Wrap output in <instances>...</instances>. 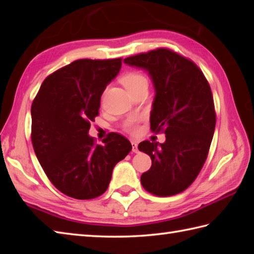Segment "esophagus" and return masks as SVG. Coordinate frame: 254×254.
<instances>
[{"mask_svg":"<svg viewBox=\"0 0 254 254\" xmlns=\"http://www.w3.org/2000/svg\"><path fill=\"white\" fill-rule=\"evenodd\" d=\"M131 145H132V152H133V153H138V152H139L138 142L137 141H131Z\"/></svg>","mask_w":254,"mask_h":254,"instance_id":"34e87169","label":"esophagus"}]
</instances>
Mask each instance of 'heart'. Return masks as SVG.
Returning a JSON list of instances; mask_svg holds the SVG:
<instances>
[{"label": "heart", "instance_id": "b5f03b06", "mask_svg": "<svg viewBox=\"0 0 254 254\" xmlns=\"http://www.w3.org/2000/svg\"><path fill=\"white\" fill-rule=\"evenodd\" d=\"M122 82L128 90L129 93L141 87H148V79H146V77L142 72L139 71L126 72V74L122 77ZM137 123L138 120H136V118H130V120L126 121L125 124H124V128H125L127 131L134 132L137 130Z\"/></svg>", "mask_w": 254, "mask_h": 254}]
</instances>
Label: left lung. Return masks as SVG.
<instances>
[{"label": "left lung", "mask_w": 254, "mask_h": 254, "mask_svg": "<svg viewBox=\"0 0 254 254\" xmlns=\"http://www.w3.org/2000/svg\"><path fill=\"white\" fill-rule=\"evenodd\" d=\"M149 72L155 88L150 124L164 132V143L142 141L138 149L150 155L151 168L141 185L157 196L183 192L203 167L216 124L213 94L203 72L192 61L159 48L124 60Z\"/></svg>", "instance_id": "obj_1"}]
</instances>
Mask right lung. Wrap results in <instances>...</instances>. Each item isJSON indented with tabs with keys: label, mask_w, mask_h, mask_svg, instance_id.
<instances>
[{
	"label": "right lung",
	"mask_w": 254,
	"mask_h": 254,
	"mask_svg": "<svg viewBox=\"0 0 254 254\" xmlns=\"http://www.w3.org/2000/svg\"><path fill=\"white\" fill-rule=\"evenodd\" d=\"M122 59L77 60L48 76L31 105V141L44 173L62 193L78 200L108 189L113 168L131 151L120 133L97 144L88 131L99 115L101 95Z\"/></svg>",
	"instance_id": "add662e5"
}]
</instances>
